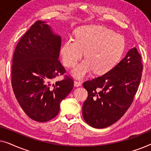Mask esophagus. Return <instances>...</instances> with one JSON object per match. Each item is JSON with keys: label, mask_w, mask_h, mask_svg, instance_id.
<instances>
[{"label": "esophagus", "mask_w": 151, "mask_h": 151, "mask_svg": "<svg viewBox=\"0 0 151 151\" xmlns=\"http://www.w3.org/2000/svg\"><path fill=\"white\" fill-rule=\"evenodd\" d=\"M82 85V83L80 81H78V80H75L74 81V86H76V87H78V86H80Z\"/></svg>", "instance_id": "obj_1"}]
</instances>
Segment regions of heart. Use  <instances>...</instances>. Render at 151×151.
I'll use <instances>...</instances> for the list:
<instances>
[{"instance_id":"obj_1","label":"heart","mask_w":151,"mask_h":151,"mask_svg":"<svg viewBox=\"0 0 151 151\" xmlns=\"http://www.w3.org/2000/svg\"><path fill=\"white\" fill-rule=\"evenodd\" d=\"M125 49V40L122 36L101 26H84L78 29L76 38L69 37L61 47L64 65L73 67L83 55L86 59L72 71L76 78H81L94 70L104 73L119 61Z\"/></svg>"}]
</instances>
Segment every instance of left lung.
I'll use <instances>...</instances> for the list:
<instances>
[{
  "instance_id": "left-lung-1",
  "label": "left lung",
  "mask_w": 151,
  "mask_h": 151,
  "mask_svg": "<svg viewBox=\"0 0 151 151\" xmlns=\"http://www.w3.org/2000/svg\"><path fill=\"white\" fill-rule=\"evenodd\" d=\"M142 70L141 55L134 47L104 75L84 82L88 92L82 106L84 121L91 127L103 129L119 120L133 102Z\"/></svg>"
}]
</instances>
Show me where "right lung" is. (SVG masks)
I'll list each match as a JSON object with an SVG mask.
<instances>
[{"label":"right lung","instance_id":"obj_1","mask_svg":"<svg viewBox=\"0 0 151 151\" xmlns=\"http://www.w3.org/2000/svg\"><path fill=\"white\" fill-rule=\"evenodd\" d=\"M61 37L53 34L46 22L38 20L18 42L13 55L12 85L24 113L35 121L45 122L58 114L60 104L73 87L71 78L64 75L58 60Z\"/></svg>","mask_w":151,"mask_h":151}]
</instances>
